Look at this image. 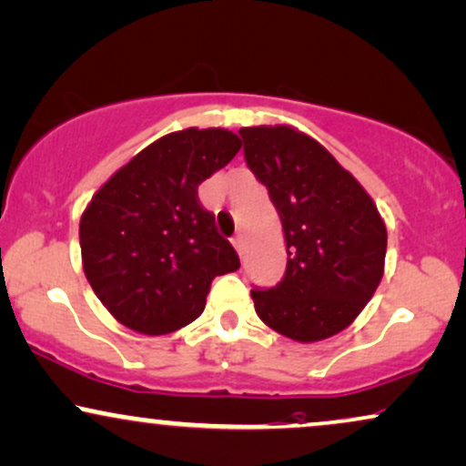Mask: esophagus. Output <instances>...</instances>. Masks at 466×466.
<instances>
[{
  "instance_id": "1",
  "label": "esophagus",
  "mask_w": 466,
  "mask_h": 466,
  "mask_svg": "<svg viewBox=\"0 0 466 466\" xmlns=\"http://www.w3.org/2000/svg\"><path fill=\"white\" fill-rule=\"evenodd\" d=\"M232 245H234V249L238 251V256H243V254H245V238L240 237V234H238V237H234V238H232Z\"/></svg>"
}]
</instances>
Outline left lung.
I'll return each instance as SVG.
<instances>
[{
  "label": "left lung",
  "mask_w": 466,
  "mask_h": 466,
  "mask_svg": "<svg viewBox=\"0 0 466 466\" xmlns=\"http://www.w3.org/2000/svg\"><path fill=\"white\" fill-rule=\"evenodd\" d=\"M245 162L282 221L287 271L254 289L258 317L276 332L315 343L345 329L384 273L386 226L358 179L289 126L240 127Z\"/></svg>",
  "instance_id": "obj_1"
}]
</instances>
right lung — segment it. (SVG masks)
Instances as JSON below:
<instances>
[{"label":"right lung","instance_id":"add662e5","mask_svg":"<svg viewBox=\"0 0 466 466\" xmlns=\"http://www.w3.org/2000/svg\"><path fill=\"white\" fill-rule=\"evenodd\" d=\"M240 149L229 130L188 127L145 147L93 195L80 218L82 265L99 301L141 334L195 321L212 279L240 267L198 188Z\"/></svg>","mask_w":466,"mask_h":466}]
</instances>
